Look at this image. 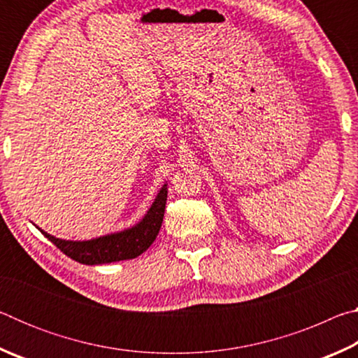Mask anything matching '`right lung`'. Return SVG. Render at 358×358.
I'll use <instances>...</instances> for the list:
<instances>
[{
    "mask_svg": "<svg viewBox=\"0 0 358 358\" xmlns=\"http://www.w3.org/2000/svg\"><path fill=\"white\" fill-rule=\"evenodd\" d=\"M167 201V183L157 191L153 203L147 213L134 226L121 229L118 232L106 234L92 240H64L57 238L38 227L45 238L59 248L66 256L85 265H102L136 259L151 246L159 234Z\"/></svg>",
    "mask_w": 358,
    "mask_h": 358,
    "instance_id": "add662e5",
    "label": "right lung"
}]
</instances>
